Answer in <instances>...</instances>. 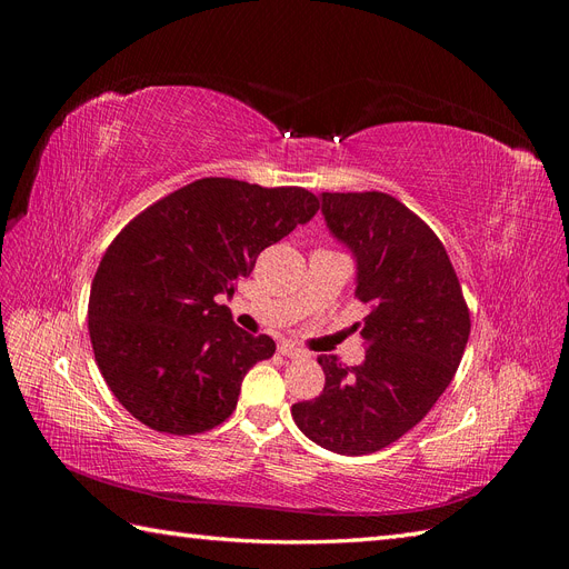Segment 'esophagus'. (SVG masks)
Here are the masks:
<instances>
[{
	"mask_svg": "<svg viewBox=\"0 0 569 569\" xmlns=\"http://www.w3.org/2000/svg\"><path fill=\"white\" fill-rule=\"evenodd\" d=\"M278 351H280L282 356H287V358H303V356H306L303 349L295 347V343H289V341H282L280 347H278Z\"/></svg>",
	"mask_w": 569,
	"mask_h": 569,
	"instance_id": "esophagus-1",
	"label": "esophagus"
}]
</instances>
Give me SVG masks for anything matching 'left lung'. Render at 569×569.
Instances as JSON below:
<instances>
[{
	"label": "left lung",
	"mask_w": 569,
	"mask_h": 569,
	"mask_svg": "<svg viewBox=\"0 0 569 569\" xmlns=\"http://www.w3.org/2000/svg\"><path fill=\"white\" fill-rule=\"evenodd\" d=\"M322 216L356 256L353 330L366 360L320 356L325 389L291 406L301 432L327 451L368 456L416 427L451 385L470 337V308L439 237L385 192H322Z\"/></svg>",
	"instance_id": "left-lung-1"
}]
</instances>
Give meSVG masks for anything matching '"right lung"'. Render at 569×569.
Wrapping results in <instances>:
<instances>
[{"instance_id": "add662e5", "label": "right lung", "mask_w": 569, "mask_h": 569, "mask_svg": "<svg viewBox=\"0 0 569 569\" xmlns=\"http://www.w3.org/2000/svg\"><path fill=\"white\" fill-rule=\"evenodd\" d=\"M320 209L303 187L201 178L147 206L116 234L92 280L88 330L109 389L161 435H201L237 408L244 375L274 353L220 295L258 253Z\"/></svg>"}]
</instances>
